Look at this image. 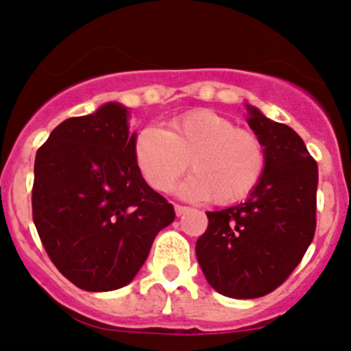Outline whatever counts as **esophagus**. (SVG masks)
Masks as SVG:
<instances>
[{
  "instance_id": "obj_1",
  "label": "esophagus",
  "mask_w": 351,
  "mask_h": 351,
  "mask_svg": "<svg viewBox=\"0 0 351 351\" xmlns=\"http://www.w3.org/2000/svg\"><path fill=\"white\" fill-rule=\"evenodd\" d=\"M191 211V208H186V206H180V204H175V213L176 216H183L185 213Z\"/></svg>"
}]
</instances>
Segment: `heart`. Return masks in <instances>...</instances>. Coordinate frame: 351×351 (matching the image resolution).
Listing matches in <instances>:
<instances>
[{
  "label": "heart",
  "mask_w": 351,
  "mask_h": 351,
  "mask_svg": "<svg viewBox=\"0 0 351 351\" xmlns=\"http://www.w3.org/2000/svg\"><path fill=\"white\" fill-rule=\"evenodd\" d=\"M135 162L157 192H169L186 166L194 169L180 186L189 199L227 206L245 199L265 171V147L253 131L228 117L195 109L173 117L168 128H143L135 140Z\"/></svg>",
  "instance_id": "obj_1"
}]
</instances>
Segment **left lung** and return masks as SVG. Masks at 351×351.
I'll use <instances>...</instances> for the list:
<instances>
[{"label": "left lung", "mask_w": 351, "mask_h": 351, "mask_svg": "<svg viewBox=\"0 0 351 351\" xmlns=\"http://www.w3.org/2000/svg\"><path fill=\"white\" fill-rule=\"evenodd\" d=\"M265 147V171L247 201L208 211L195 254L209 286L237 300L271 293L300 265L315 235L319 168L293 128L247 106Z\"/></svg>", "instance_id": "left-lung-1"}]
</instances>
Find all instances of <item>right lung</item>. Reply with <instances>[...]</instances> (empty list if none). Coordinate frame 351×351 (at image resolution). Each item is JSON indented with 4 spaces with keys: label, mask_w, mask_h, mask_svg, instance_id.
I'll use <instances>...</instances> for the list:
<instances>
[{
    "label": "right lung",
    "mask_w": 351,
    "mask_h": 351,
    "mask_svg": "<svg viewBox=\"0 0 351 351\" xmlns=\"http://www.w3.org/2000/svg\"><path fill=\"white\" fill-rule=\"evenodd\" d=\"M128 109L110 101L58 124L38 149L32 220L48 256L84 291L133 280L175 209L135 162Z\"/></svg>",
    "instance_id": "right-lung-1"
}]
</instances>
